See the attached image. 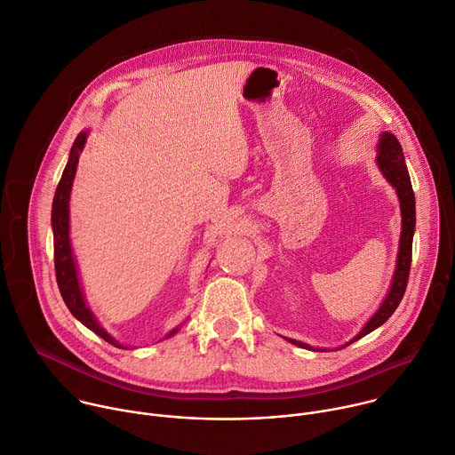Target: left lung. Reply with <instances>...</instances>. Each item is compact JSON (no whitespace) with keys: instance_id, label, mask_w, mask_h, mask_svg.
I'll return each instance as SVG.
<instances>
[{"instance_id":"obj_1","label":"left lung","mask_w":455,"mask_h":455,"mask_svg":"<svg viewBox=\"0 0 455 455\" xmlns=\"http://www.w3.org/2000/svg\"><path fill=\"white\" fill-rule=\"evenodd\" d=\"M377 164H379L380 172L384 173V177L391 183V187H395V190L398 194V201H400V210H402V235H400V247H398V258H396V270L393 275L391 289H389L384 303L377 310V314L342 347L349 346L351 342L362 339L364 335L371 333L373 330H377L379 326H382L398 308V305L405 294L407 282H409V270H411V261H412V236H414V226H416V204H414V192H412V185H411L409 170L405 164L403 150L395 134L384 132L380 136ZM287 340L299 347L314 349L312 346H308L305 342H299L294 339H287Z\"/></svg>"}]
</instances>
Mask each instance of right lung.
<instances>
[{"label":"right lung","instance_id":"obj_1","mask_svg":"<svg viewBox=\"0 0 455 455\" xmlns=\"http://www.w3.org/2000/svg\"><path fill=\"white\" fill-rule=\"evenodd\" d=\"M87 132H80L71 147L69 159L66 163V168L62 172V177L57 185L53 206H52V228H53V256H55V276L57 285L60 291V296L69 308V312L91 331H95L99 337L108 340L109 344L122 347L95 319L93 312H91L85 305L80 282H78V272L76 263L73 258L71 243H69V194L73 187V179L78 164V156L85 145ZM179 328H173L166 337H172Z\"/></svg>","mask_w":455,"mask_h":455}]
</instances>
